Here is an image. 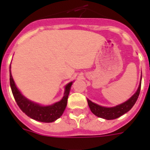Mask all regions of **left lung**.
<instances>
[{"mask_svg": "<svg viewBox=\"0 0 150 150\" xmlns=\"http://www.w3.org/2000/svg\"><path fill=\"white\" fill-rule=\"evenodd\" d=\"M141 82H142V76H141V80H140L139 87H138L137 90L135 93L133 94L128 100H126L125 102L116 105L114 107H103V106H100V105L92 102L91 100H89V99H87V102H88V104H89V107L91 110L92 113L95 114L96 116L101 117V118L106 119V120L116 119L119 117H121V115L125 114L132 108L135 102L137 101L138 97L139 96L140 89H141Z\"/></svg>", "mask_w": 150, "mask_h": 150, "instance_id": "obj_1", "label": "left lung"}]
</instances>
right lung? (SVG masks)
Wrapping results in <instances>:
<instances>
[{"label":"right lung","instance_id":"add662e5","mask_svg":"<svg viewBox=\"0 0 150 150\" xmlns=\"http://www.w3.org/2000/svg\"><path fill=\"white\" fill-rule=\"evenodd\" d=\"M9 71H10V86L14 98L17 103L18 106L20 107V109L22 110L27 116L40 122L50 123V122H54L56 121L57 119H58L63 114L67 106L71 87L74 81L68 82L64 86V96L60 101L54 103L53 104L44 106V105H41L38 103L34 102L26 98L20 92V90L18 89L15 85V81L11 75V66Z\"/></svg>","mask_w":150,"mask_h":150}]
</instances>
